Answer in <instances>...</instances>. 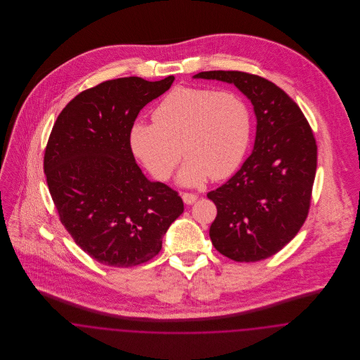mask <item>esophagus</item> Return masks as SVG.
Segmentation results:
<instances>
[{"mask_svg":"<svg viewBox=\"0 0 360 360\" xmlns=\"http://www.w3.org/2000/svg\"><path fill=\"white\" fill-rule=\"evenodd\" d=\"M181 198H183V201H184V204L186 205H193L195 201H197V195L195 194H190V193H183L181 194Z\"/></svg>","mask_w":360,"mask_h":360,"instance_id":"esophagus-1","label":"esophagus"}]
</instances>
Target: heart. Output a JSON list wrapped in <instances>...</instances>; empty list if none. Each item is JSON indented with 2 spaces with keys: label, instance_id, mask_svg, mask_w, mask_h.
<instances>
[{
  "label": "heart",
  "instance_id": "heart-1",
  "mask_svg": "<svg viewBox=\"0 0 360 360\" xmlns=\"http://www.w3.org/2000/svg\"><path fill=\"white\" fill-rule=\"evenodd\" d=\"M154 123L136 122L130 148L155 179L167 180L181 154L187 156L177 180L200 186L207 177L231 176L250 148L252 117L233 91L176 87L155 108Z\"/></svg>",
  "mask_w": 360,
  "mask_h": 360
}]
</instances>
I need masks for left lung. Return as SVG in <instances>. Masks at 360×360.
I'll return each instance as SVG.
<instances>
[{"label": "left lung", "mask_w": 360, "mask_h": 360, "mask_svg": "<svg viewBox=\"0 0 360 360\" xmlns=\"http://www.w3.org/2000/svg\"><path fill=\"white\" fill-rule=\"evenodd\" d=\"M193 79L234 84L254 106L252 154L223 186L207 193L217 207L209 236L236 262L277 254L308 216L317 147L300 106L274 83L237 70L201 72Z\"/></svg>", "instance_id": "8db88e82"}]
</instances>
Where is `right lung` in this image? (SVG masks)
<instances>
[{"instance_id":"right-lung-1","label":"right lung","mask_w":360,"mask_h":360,"mask_svg":"<svg viewBox=\"0 0 360 360\" xmlns=\"http://www.w3.org/2000/svg\"><path fill=\"white\" fill-rule=\"evenodd\" d=\"M173 82H103L76 96L52 127L44 155L52 201L75 243L106 266L153 259L184 210L176 191L146 177L129 141L140 110Z\"/></svg>"}]
</instances>
